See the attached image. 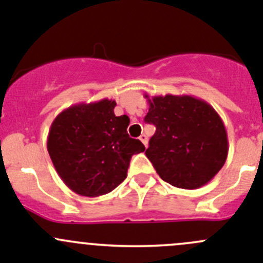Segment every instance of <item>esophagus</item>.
Here are the masks:
<instances>
[{"instance_id":"esophagus-1","label":"esophagus","mask_w":263,"mask_h":263,"mask_svg":"<svg viewBox=\"0 0 263 263\" xmlns=\"http://www.w3.org/2000/svg\"><path fill=\"white\" fill-rule=\"evenodd\" d=\"M140 139V141H141V143L144 144V145H148V137H146V135H141V136L139 137Z\"/></svg>"}]
</instances>
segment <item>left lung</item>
Here are the masks:
<instances>
[{
    "label": "left lung",
    "mask_w": 263,
    "mask_h": 263,
    "mask_svg": "<svg viewBox=\"0 0 263 263\" xmlns=\"http://www.w3.org/2000/svg\"><path fill=\"white\" fill-rule=\"evenodd\" d=\"M148 100L146 123L156 126L146 157L162 180L176 188L197 190L223 167L227 131L219 114L193 96H154Z\"/></svg>",
    "instance_id": "obj_1"
}]
</instances>
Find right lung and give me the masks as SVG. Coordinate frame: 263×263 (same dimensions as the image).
Returning a JSON list of instances; mask_svg holds the SVG:
<instances>
[{
	"mask_svg": "<svg viewBox=\"0 0 263 263\" xmlns=\"http://www.w3.org/2000/svg\"><path fill=\"white\" fill-rule=\"evenodd\" d=\"M117 102L104 98L67 107L48 135L49 156L63 183L85 197L106 195L127 178L134 154L145 151L127 134L129 118L117 117Z\"/></svg>",
	"mask_w": 263,
	"mask_h": 263,
	"instance_id": "1",
	"label": "right lung"
}]
</instances>
